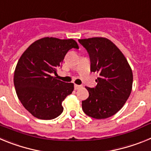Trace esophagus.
I'll return each mask as SVG.
<instances>
[{
	"instance_id": "obj_1",
	"label": "esophagus",
	"mask_w": 151,
	"mask_h": 151,
	"mask_svg": "<svg viewBox=\"0 0 151 151\" xmlns=\"http://www.w3.org/2000/svg\"><path fill=\"white\" fill-rule=\"evenodd\" d=\"M80 88H82V85H74V88L76 89V90H77V89Z\"/></svg>"
}]
</instances>
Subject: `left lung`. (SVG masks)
Returning a JSON list of instances; mask_svg holds the SVG:
<instances>
[{"mask_svg":"<svg viewBox=\"0 0 151 151\" xmlns=\"http://www.w3.org/2000/svg\"><path fill=\"white\" fill-rule=\"evenodd\" d=\"M87 50L91 72L98 74L97 85L87 87L89 96L82 102L88 116L101 119L110 117L123 106L132 91V71L119 49L107 38L79 39Z\"/></svg>","mask_w":151,"mask_h":151,"instance_id":"obj_1","label":"left lung"}]
</instances>
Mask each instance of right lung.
<instances>
[{
	"label": "right lung",
	"mask_w": 151,
	"mask_h": 151,
	"mask_svg": "<svg viewBox=\"0 0 151 151\" xmlns=\"http://www.w3.org/2000/svg\"><path fill=\"white\" fill-rule=\"evenodd\" d=\"M72 48L78 49L73 39L44 38L24 52L14 72V86L22 104L40 119H53L63 111L62 102L72 94L74 85L53 76Z\"/></svg>",
	"instance_id": "obj_1"
}]
</instances>
